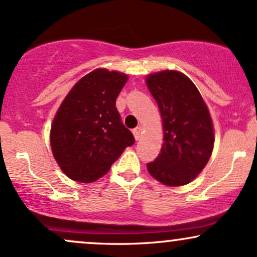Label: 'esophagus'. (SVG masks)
Listing matches in <instances>:
<instances>
[{
  "mask_svg": "<svg viewBox=\"0 0 257 257\" xmlns=\"http://www.w3.org/2000/svg\"><path fill=\"white\" fill-rule=\"evenodd\" d=\"M133 134H134L135 140H139V139L141 138V128H140V126H138V128H135L134 131H133Z\"/></svg>",
  "mask_w": 257,
  "mask_h": 257,
  "instance_id": "obj_1",
  "label": "esophagus"
}]
</instances>
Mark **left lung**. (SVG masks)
<instances>
[{
  "label": "left lung",
  "mask_w": 257,
  "mask_h": 257,
  "mask_svg": "<svg viewBox=\"0 0 257 257\" xmlns=\"http://www.w3.org/2000/svg\"><path fill=\"white\" fill-rule=\"evenodd\" d=\"M145 82L157 102L163 145L147 170L161 184L184 186L204 169L213 153L214 124L199 90L176 70L150 73Z\"/></svg>",
  "instance_id": "obj_1"
}]
</instances>
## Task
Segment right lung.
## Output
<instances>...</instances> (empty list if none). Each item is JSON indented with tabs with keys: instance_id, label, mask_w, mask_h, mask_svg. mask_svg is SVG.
<instances>
[{
	"instance_id": "add662e5",
	"label": "right lung",
	"mask_w": 257,
	"mask_h": 257,
	"mask_svg": "<svg viewBox=\"0 0 257 257\" xmlns=\"http://www.w3.org/2000/svg\"><path fill=\"white\" fill-rule=\"evenodd\" d=\"M126 81L123 72L95 69L73 85L59 106L49 140L53 157L67 178L96 181L134 144L116 108Z\"/></svg>"
}]
</instances>
